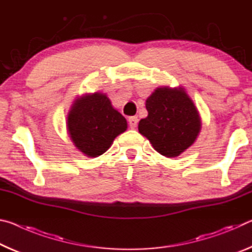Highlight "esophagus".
<instances>
[{
    "label": "esophagus",
    "mask_w": 252,
    "mask_h": 252,
    "mask_svg": "<svg viewBox=\"0 0 252 252\" xmlns=\"http://www.w3.org/2000/svg\"><path fill=\"white\" fill-rule=\"evenodd\" d=\"M138 121H139L138 117H130L129 118V126L131 129H134L136 125H138Z\"/></svg>",
    "instance_id": "obj_1"
}]
</instances>
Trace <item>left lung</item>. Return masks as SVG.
<instances>
[{"label":"left lung","mask_w":252,"mask_h":252,"mask_svg":"<svg viewBox=\"0 0 252 252\" xmlns=\"http://www.w3.org/2000/svg\"><path fill=\"white\" fill-rule=\"evenodd\" d=\"M148 117L139 132L160 155L174 158L186 151L201 130V119L183 88H158L146 101Z\"/></svg>","instance_id":"8db88e82"}]
</instances>
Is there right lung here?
<instances>
[{
    "mask_svg": "<svg viewBox=\"0 0 252 252\" xmlns=\"http://www.w3.org/2000/svg\"><path fill=\"white\" fill-rule=\"evenodd\" d=\"M66 126L74 146L87 157L95 158L108 150L113 140L126 130L127 123L108 96L95 92L74 101Z\"/></svg>",
    "mask_w": 252,
    "mask_h": 252,
    "instance_id": "1",
    "label": "right lung"
}]
</instances>
